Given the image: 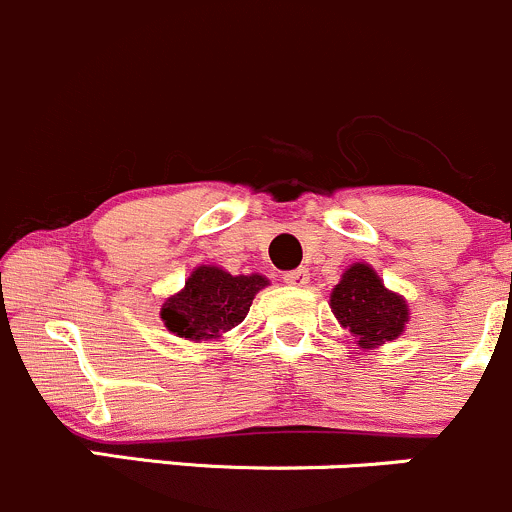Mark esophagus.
I'll return each mask as SVG.
<instances>
[{
    "label": "esophagus",
    "instance_id": "34e87169",
    "mask_svg": "<svg viewBox=\"0 0 512 512\" xmlns=\"http://www.w3.org/2000/svg\"><path fill=\"white\" fill-rule=\"evenodd\" d=\"M282 280H285V285H289V287H304L309 282V272L307 270L285 272V275H282Z\"/></svg>",
    "mask_w": 512,
    "mask_h": 512
}]
</instances>
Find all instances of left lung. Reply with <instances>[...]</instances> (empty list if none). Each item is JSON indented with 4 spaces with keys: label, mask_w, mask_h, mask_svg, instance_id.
<instances>
[{
    "label": "left lung",
    "mask_w": 512,
    "mask_h": 512,
    "mask_svg": "<svg viewBox=\"0 0 512 512\" xmlns=\"http://www.w3.org/2000/svg\"><path fill=\"white\" fill-rule=\"evenodd\" d=\"M329 307L361 352L394 342L411 322L404 294L386 287L379 272L366 262H354L342 272L339 285L329 294Z\"/></svg>",
    "instance_id": "1"
}]
</instances>
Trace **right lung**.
I'll list each match as a JSON object with an SVG mask.
<instances>
[{
  "label": "right lung",
  "mask_w": 512,
  "mask_h": 512,
  "mask_svg": "<svg viewBox=\"0 0 512 512\" xmlns=\"http://www.w3.org/2000/svg\"><path fill=\"white\" fill-rule=\"evenodd\" d=\"M270 285L265 275H230L218 265H200L190 272L180 292L165 297L160 319L165 329L185 342H220L247 317L252 299Z\"/></svg>",
  "instance_id": "1"
}]
</instances>
